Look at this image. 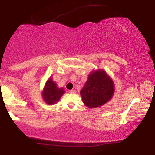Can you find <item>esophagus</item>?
<instances>
[{"mask_svg":"<svg viewBox=\"0 0 155 155\" xmlns=\"http://www.w3.org/2000/svg\"><path fill=\"white\" fill-rule=\"evenodd\" d=\"M68 92L70 93H76V91H74V90H70Z\"/></svg>","mask_w":155,"mask_h":155,"instance_id":"esophagus-1","label":"esophagus"}]
</instances>
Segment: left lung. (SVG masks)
<instances>
[{
  "label": "left lung",
  "mask_w": 155,
  "mask_h": 155,
  "mask_svg": "<svg viewBox=\"0 0 155 155\" xmlns=\"http://www.w3.org/2000/svg\"><path fill=\"white\" fill-rule=\"evenodd\" d=\"M114 91L113 82L107 73L103 71H96L88 76L81 94L87 107L96 108L111 99Z\"/></svg>",
  "instance_id": "left-lung-1"
}]
</instances>
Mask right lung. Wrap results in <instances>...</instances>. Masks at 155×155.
<instances>
[{
    "label": "right lung",
    "mask_w": 155,
    "mask_h": 155,
    "mask_svg": "<svg viewBox=\"0 0 155 155\" xmlns=\"http://www.w3.org/2000/svg\"><path fill=\"white\" fill-rule=\"evenodd\" d=\"M64 93V91L63 88H58L56 83L50 78L46 83L42 93V97L47 104H54L56 102L59 101Z\"/></svg>",
    "instance_id": "obj_1"
}]
</instances>
